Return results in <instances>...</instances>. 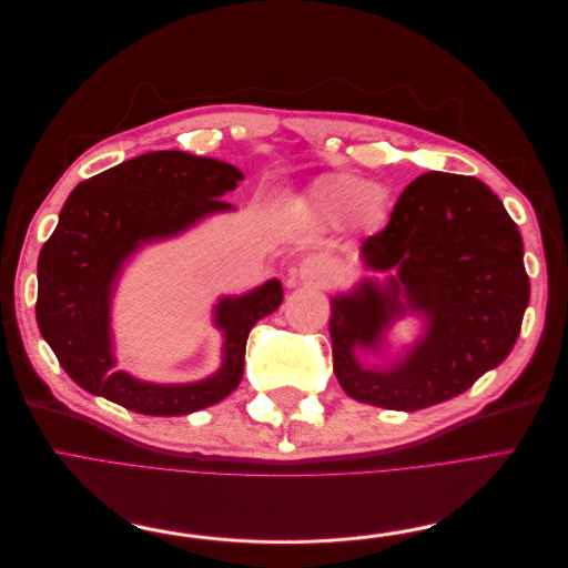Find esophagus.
Listing matches in <instances>:
<instances>
[{"label":"esophagus","instance_id":"esophagus-1","mask_svg":"<svg viewBox=\"0 0 568 568\" xmlns=\"http://www.w3.org/2000/svg\"><path fill=\"white\" fill-rule=\"evenodd\" d=\"M298 275L301 280L314 284V286H326L328 284V263L323 261L321 256H307L301 265H298Z\"/></svg>","mask_w":568,"mask_h":568}]
</instances>
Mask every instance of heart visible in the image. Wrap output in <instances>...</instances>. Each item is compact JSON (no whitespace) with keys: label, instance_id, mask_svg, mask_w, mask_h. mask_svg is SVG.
I'll return each instance as SVG.
<instances>
[{"label":"heart","instance_id":"b5f03b06","mask_svg":"<svg viewBox=\"0 0 568 568\" xmlns=\"http://www.w3.org/2000/svg\"><path fill=\"white\" fill-rule=\"evenodd\" d=\"M307 203L328 224L351 222L363 229H379L388 217L386 194L351 173H328L314 180L307 189Z\"/></svg>","mask_w":568,"mask_h":568}]
</instances>
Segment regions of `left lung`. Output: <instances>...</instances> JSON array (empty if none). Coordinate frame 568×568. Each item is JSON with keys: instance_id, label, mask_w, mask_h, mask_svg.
<instances>
[{"instance_id": "obj_1", "label": "left lung", "mask_w": 568, "mask_h": 568, "mask_svg": "<svg viewBox=\"0 0 568 568\" xmlns=\"http://www.w3.org/2000/svg\"><path fill=\"white\" fill-rule=\"evenodd\" d=\"M523 256V235L488 184L442 171L416 178L388 226L363 242L369 275L331 298L344 393L418 412L471 388L520 335L529 305ZM407 315L424 321V333L393 355L387 333Z\"/></svg>"}]
</instances>
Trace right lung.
Wrapping results in <instances>:
<instances>
[{"mask_svg": "<svg viewBox=\"0 0 568 568\" xmlns=\"http://www.w3.org/2000/svg\"><path fill=\"white\" fill-rule=\"evenodd\" d=\"M240 180L245 175L226 161L156 150L80 182L69 194L39 254L37 323L80 388L145 416L192 414L237 388L252 326L282 305L280 280L222 295L212 307L224 339L222 365L189 384H154L115 369L113 295L124 265L143 247L231 212L222 196Z\"/></svg>", "mask_w": 568, "mask_h": 568, "instance_id": "obj_1", "label": "right lung"}]
</instances>
